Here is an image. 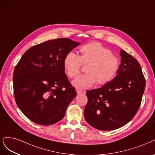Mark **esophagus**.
<instances>
[{
	"mask_svg": "<svg viewBox=\"0 0 155 155\" xmlns=\"http://www.w3.org/2000/svg\"><path fill=\"white\" fill-rule=\"evenodd\" d=\"M76 92H77L78 94H81L84 93V92L82 91V90H78V89H76Z\"/></svg>",
	"mask_w": 155,
	"mask_h": 155,
	"instance_id": "1",
	"label": "esophagus"
}]
</instances>
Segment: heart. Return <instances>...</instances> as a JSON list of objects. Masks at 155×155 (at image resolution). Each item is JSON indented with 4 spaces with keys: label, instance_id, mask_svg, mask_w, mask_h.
I'll use <instances>...</instances> for the list:
<instances>
[{
    "label": "heart",
    "instance_id": "heart-1",
    "mask_svg": "<svg viewBox=\"0 0 155 155\" xmlns=\"http://www.w3.org/2000/svg\"><path fill=\"white\" fill-rule=\"evenodd\" d=\"M79 51L80 56L68 52L63 61L64 68L71 78L79 74L81 63L88 64L85 68L87 74L79 75L72 83L76 88L87 89L95 83L101 86L114 78L119 67V61L109 49L99 42L93 41L82 46Z\"/></svg>",
    "mask_w": 155,
    "mask_h": 155
}]
</instances>
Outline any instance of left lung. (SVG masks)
I'll return each instance as SVG.
<instances>
[{"label": "left lung", "mask_w": 155, "mask_h": 155, "mask_svg": "<svg viewBox=\"0 0 155 155\" xmlns=\"http://www.w3.org/2000/svg\"><path fill=\"white\" fill-rule=\"evenodd\" d=\"M116 76L97 89L87 92L85 120L95 129H118L131 120L140 107L146 80L139 63L124 50Z\"/></svg>", "instance_id": "8db88e82"}]
</instances>
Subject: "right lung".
Listing matches in <instances>:
<instances>
[{
	"label": "right lung",
	"mask_w": 155,
	"mask_h": 155,
	"mask_svg": "<svg viewBox=\"0 0 155 155\" xmlns=\"http://www.w3.org/2000/svg\"><path fill=\"white\" fill-rule=\"evenodd\" d=\"M80 44L66 38L44 41L27 51L15 67L16 103L35 123L52 125L65 116L76 92L67 77L63 61Z\"/></svg>",
	"instance_id": "add662e5"
}]
</instances>
